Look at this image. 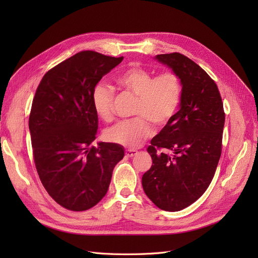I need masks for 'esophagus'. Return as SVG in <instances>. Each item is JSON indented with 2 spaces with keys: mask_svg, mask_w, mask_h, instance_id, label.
<instances>
[{
  "mask_svg": "<svg viewBox=\"0 0 258 258\" xmlns=\"http://www.w3.org/2000/svg\"><path fill=\"white\" fill-rule=\"evenodd\" d=\"M137 153H138V152L135 151V150H126V151H125V156L128 157V158H132V157H134V156H136Z\"/></svg>",
  "mask_w": 258,
  "mask_h": 258,
  "instance_id": "obj_1",
  "label": "esophagus"
}]
</instances>
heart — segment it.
<instances>
[{
  "instance_id": "obj_1",
  "label": "heart",
  "mask_w": 258,
  "mask_h": 258,
  "mask_svg": "<svg viewBox=\"0 0 258 258\" xmlns=\"http://www.w3.org/2000/svg\"><path fill=\"white\" fill-rule=\"evenodd\" d=\"M116 84L137 96L134 115L136 118L120 121L104 132L107 141L136 148L141 146L155 132L164 127L177 114L182 99V83L179 75L166 71L157 76L141 66H131L115 78ZM115 90L103 83L92 92V104L96 115L103 121L114 119Z\"/></svg>"
}]
</instances>
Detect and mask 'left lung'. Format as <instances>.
<instances>
[{"label":"left lung","instance_id":"1","mask_svg":"<svg viewBox=\"0 0 258 258\" xmlns=\"http://www.w3.org/2000/svg\"><path fill=\"white\" fill-rule=\"evenodd\" d=\"M182 83L180 110L154 137L153 165L142 177L144 192L165 211L191 205L209 187L222 154L225 112L214 80L181 53L159 54Z\"/></svg>","mask_w":258,"mask_h":258}]
</instances>
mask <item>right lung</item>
Masks as SVG:
<instances>
[{"label":"right lung","mask_w":258,"mask_h":258,"mask_svg":"<svg viewBox=\"0 0 258 258\" xmlns=\"http://www.w3.org/2000/svg\"><path fill=\"white\" fill-rule=\"evenodd\" d=\"M122 59L78 52L50 69L36 89L29 116L34 164L49 196L68 210L85 211L100 202L124 157L119 144L90 145L98 128L93 89Z\"/></svg>","instance_id":"add662e5"}]
</instances>
